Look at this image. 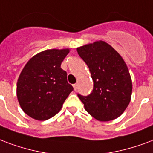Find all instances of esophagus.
Returning <instances> with one entry per match:
<instances>
[{
  "label": "esophagus",
  "instance_id": "1",
  "mask_svg": "<svg viewBox=\"0 0 153 153\" xmlns=\"http://www.w3.org/2000/svg\"><path fill=\"white\" fill-rule=\"evenodd\" d=\"M73 87H74V91H77V88H78V84H77V83H75V84L73 85Z\"/></svg>",
  "mask_w": 153,
  "mask_h": 153
}]
</instances>
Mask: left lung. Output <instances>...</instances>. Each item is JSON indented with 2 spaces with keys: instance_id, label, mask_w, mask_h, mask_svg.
<instances>
[{
  "instance_id": "obj_1",
  "label": "left lung",
  "mask_w": 153,
  "mask_h": 153,
  "mask_svg": "<svg viewBox=\"0 0 153 153\" xmlns=\"http://www.w3.org/2000/svg\"><path fill=\"white\" fill-rule=\"evenodd\" d=\"M89 67L94 87L87 96L78 94L85 110L100 121H110L123 114L132 91L128 66L120 53L103 41L77 48Z\"/></svg>"
}]
</instances>
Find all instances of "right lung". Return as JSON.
<instances>
[{"instance_id":"1","label":"right lung","mask_w":153,"mask_h":153,"mask_svg":"<svg viewBox=\"0 0 153 153\" xmlns=\"http://www.w3.org/2000/svg\"><path fill=\"white\" fill-rule=\"evenodd\" d=\"M69 49L46 50L30 58L20 74L17 95L23 111L37 120H46L61 110L73 87L61 68Z\"/></svg>"}]
</instances>
